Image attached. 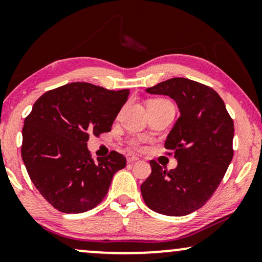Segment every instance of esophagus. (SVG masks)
<instances>
[{
    "label": "esophagus",
    "mask_w": 262,
    "mask_h": 262,
    "mask_svg": "<svg viewBox=\"0 0 262 262\" xmlns=\"http://www.w3.org/2000/svg\"><path fill=\"white\" fill-rule=\"evenodd\" d=\"M137 160H138V157L135 156V155H132V154H127V155H126L127 163H134V162H136V161H137Z\"/></svg>",
    "instance_id": "34e87169"
}]
</instances>
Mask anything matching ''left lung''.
Instances as JSON below:
<instances>
[{
    "label": "left lung",
    "instance_id": "1",
    "mask_svg": "<svg viewBox=\"0 0 262 262\" xmlns=\"http://www.w3.org/2000/svg\"><path fill=\"white\" fill-rule=\"evenodd\" d=\"M177 102L180 117L164 146L174 152L177 168L166 170L150 161L151 174L141 186L146 206L166 216H186L211 198L232 160L234 121L212 88L174 77L145 89Z\"/></svg>",
    "mask_w": 262,
    "mask_h": 262
}]
</instances>
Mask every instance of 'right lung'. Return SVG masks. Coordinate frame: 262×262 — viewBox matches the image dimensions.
Instances as JSON below:
<instances>
[{
    "label": "right lung",
    "mask_w": 262,
    "mask_h": 262,
    "mask_svg": "<svg viewBox=\"0 0 262 262\" xmlns=\"http://www.w3.org/2000/svg\"><path fill=\"white\" fill-rule=\"evenodd\" d=\"M128 89L108 91L73 82L42 94L25 119L21 156L35 188L66 213H81L102 202L113 175L126 166L117 151L91 157L89 135L110 132Z\"/></svg>",
    "instance_id": "obj_1"
}]
</instances>
